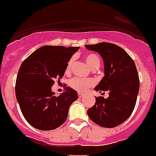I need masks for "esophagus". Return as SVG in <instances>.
<instances>
[{"instance_id":"obj_1","label":"esophagus","mask_w":156,"mask_h":156,"mask_svg":"<svg viewBox=\"0 0 156 156\" xmlns=\"http://www.w3.org/2000/svg\"><path fill=\"white\" fill-rule=\"evenodd\" d=\"M83 94L82 93H78V96H79V98L83 97Z\"/></svg>"}]
</instances>
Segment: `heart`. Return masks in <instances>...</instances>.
I'll list each match as a JSON object with an SVG mask.
<instances>
[{
  "label": "heart",
  "mask_w": 156,
  "mask_h": 156,
  "mask_svg": "<svg viewBox=\"0 0 156 156\" xmlns=\"http://www.w3.org/2000/svg\"><path fill=\"white\" fill-rule=\"evenodd\" d=\"M85 60L87 63H88L89 66L93 69H97V68H99V65H100L99 57L95 53H88V54H87L85 56ZM73 62V58H71L68 61L66 66V69H65V72L66 73L70 72ZM93 84V81L91 79H84V78H80V77H74V78H72L69 81V87L78 92H84L87 88L91 87Z\"/></svg>",
  "instance_id": "b5f03b06"
}]
</instances>
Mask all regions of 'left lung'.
<instances>
[{
	"label": "left lung",
	"instance_id": "8db88e82",
	"mask_svg": "<svg viewBox=\"0 0 156 156\" xmlns=\"http://www.w3.org/2000/svg\"><path fill=\"white\" fill-rule=\"evenodd\" d=\"M85 47L99 53L104 63L105 76L94 90L109 92L107 99L96 97V103L87 114L97 125L113 128L124 122L136 106L139 90L136 64L129 55L115 44L102 42Z\"/></svg>",
	"mask_w": 156,
	"mask_h": 156
}]
</instances>
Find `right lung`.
<instances>
[{"label": "right lung", "instance_id": "obj_1", "mask_svg": "<svg viewBox=\"0 0 156 156\" xmlns=\"http://www.w3.org/2000/svg\"><path fill=\"white\" fill-rule=\"evenodd\" d=\"M78 47L44 46L22 63L15 85V93L25 119L44 131L55 129L66 121L69 106L78 99L70 87L59 96L51 87L63 76L66 64Z\"/></svg>", "mask_w": 156, "mask_h": 156}]
</instances>
